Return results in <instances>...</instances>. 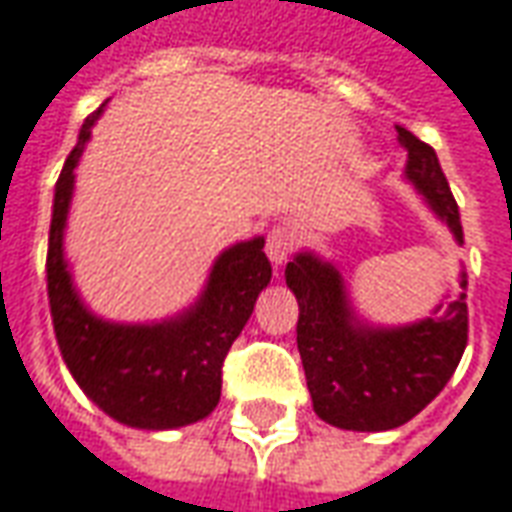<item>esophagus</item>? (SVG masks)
I'll list each match as a JSON object with an SVG mask.
<instances>
[{"label":"esophagus","instance_id":"34e87169","mask_svg":"<svg viewBox=\"0 0 512 512\" xmlns=\"http://www.w3.org/2000/svg\"><path fill=\"white\" fill-rule=\"evenodd\" d=\"M295 242L298 239H295V231H292L290 225H273L270 234H267V256H270V262L281 267L292 256Z\"/></svg>","mask_w":512,"mask_h":512}]
</instances>
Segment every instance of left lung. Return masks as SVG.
I'll return each instance as SVG.
<instances>
[{
	"label": "left lung",
	"instance_id": "1",
	"mask_svg": "<svg viewBox=\"0 0 512 512\" xmlns=\"http://www.w3.org/2000/svg\"><path fill=\"white\" fill-rule=\"evenodd\" d=\"M398 130L407 150L404 178L463 245L460 209L435 150ZM298 298V351L317 418L348 432H387L407 424L438 396L460 365L468 343V276L460 295L443 301L424 320L407 326H373L357 315L340 267L315 250H298L284 270Z\"/></svg>",
	"mask_w": 512,
	"mask_h": 512
}]
</instances>
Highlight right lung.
<instances>
[{
    "instance_id": "obj_1",
    "label": "right lung",
    "mask_w": 512,
    "mask_h": 512,
    "mask_svg": "<svg viewBox=\"0 0 512 512\" xmlns=\"http://www.w3.org/2000/svg\"><path fill=\"white\" fill-rule=\"evenodd\" d=\"M105 102L80 128L55 183L49 222L47 292L63 362L105 415L144 432L178 429L214 412L222 390V359L245 329L273 267L264 236L225 248L192 306L155 323H116L94 315L74 287L63 236L74 197V169Z\"/></svg>"
}]
</instances>
